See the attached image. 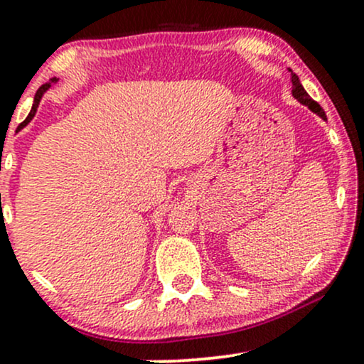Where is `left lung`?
<instances>
[{
    "instance_id": "8db88e82",
    "label": "left lung",
    "mask_w": 364,
    "mask_h": 364,
    "mask_svg": "<svg viewBox=\"0 0 364 364\" xmlns=\"http://www.w3.org/2000/svg\"><path fill=\"white\" fill-rule=\"evenodd\" d=\"M289 72H291V70H289ZM291 82H292V95H294V97L298 99L299 102L304 104V106L310 107V109H311L313 112H316V114H318L320 118L327 119V116H325V112H323V109H321V107H320V104L313 101L310 95L306 94V90H304V87L301 85V82H299L298 75L291 72Z\"/></svg>"
}]
</instances>
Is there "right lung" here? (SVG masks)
Listing matches in <instances>:
<instances>
[{
  "instance_id": "right-lung-1",
  "label": "right lung",
  "mask_w": 364,
  "mask_h": 364,
  "mask_svg": "<svg viewBox=\"0 0 364 364\" xmlns=\"http://www.w3.org/2000/svg\"><path fill=\"white\" fill-rule=\"evenodd\" d=\"M56 82H58V78H51V80H49L48 83H44V85H41V87H39V90L36 92V97H34V104H32V109H31V112H28L27 119H25L23 123L20 124L18 128H23V127H27V124L31 123V119L34 118V116H36V111H37V106H39V102H41V97H43V95H44V92L48 90L49 87H51L53 83H56Z\"/></svg>"
}]
</instances>
